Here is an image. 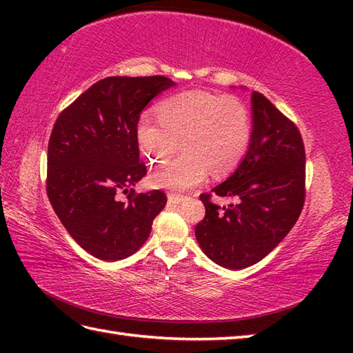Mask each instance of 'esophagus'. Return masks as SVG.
<instances>
[{"label": "esophagus", "mask_w": 353, "mask_h": 353, "mask_svg": "<svg viewBox=\"0 0 353 353\" xmlns=\"http://www.w3.org/2000/svg\"><path fill=\"white\" fill-rule=\"evenodd\" d=\"M168 201L172 205H182L185 201V197L177 196V194H168Z\"/></svg>", "instance_id": "1"}]
</instances>
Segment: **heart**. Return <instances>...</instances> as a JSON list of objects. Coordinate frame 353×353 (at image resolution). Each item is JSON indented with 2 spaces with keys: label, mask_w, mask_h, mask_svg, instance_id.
Listing matches in <instances>:
<instances>
[{
  "label": "heart",
  "mask_w": 353,
  "mask_h": 353,
  "mask_svg": "<svg viewBox=\"0 0 353 353\" xmlns=\"http://www.w3.org/2000/svg\"><path fill=\"white\" fill-rule=\"evenodd\" d=\"M156 112L159 121L145 117L137 127L142 154L161 163L176 152L179 141L183 153L150 176L154 188L191 190L209 170L215 176L228 174L244 159L252 123L249 109L235 97L190 91L163 100Z\"/></svg>",
  "instance_id": "1"
}]
</instances>
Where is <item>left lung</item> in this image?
I'll list each match as a JSON object with an SVG mask.
<instances>
[{
	"instance_id": "left-lung-1",
	"label": "left lung",
	"mask_w": 353,
	"mask_h": 353,
	"mask_svg": "<svg viewBox=\"0 0 353 353\" xmlns=\"http://www.w3.org/2000/svg\"><path fill=\"white\" fill-rule=\"evenodd\" d=\"M252 138L238 168L212 190L236 199L228 208L201 194L206 215L196 238L206 256L243 270L264 259L294 226L305 201V148L301 132L264 95L252 92Z\"/></svg>"
}]
</instances>
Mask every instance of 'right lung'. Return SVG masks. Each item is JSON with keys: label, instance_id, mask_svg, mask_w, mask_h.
<instances>
[{"label": "right lung", "instance_id": "1", "mask_svg": "<svg viewBox=\"0 0 353 353\" xmlns=\"http://www.w3.org/2000/svg\"><path fill=\"white\" fill-rule=\"evenodd\" d=\"M176 83L162 76L108 77L70 104L48 142L47 194L68 234L89 254L114 262L147 241L167 203L162 191L116 200L145 176L137 127L141 112ZM133 192V190H132Z\"/></svg>", "mask_w": 353, "mask_h": 353}]
</instances>
